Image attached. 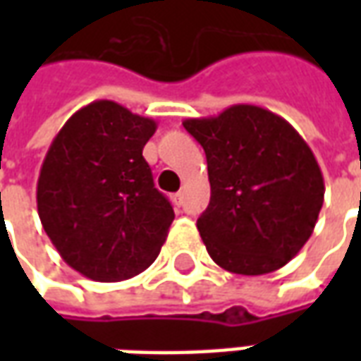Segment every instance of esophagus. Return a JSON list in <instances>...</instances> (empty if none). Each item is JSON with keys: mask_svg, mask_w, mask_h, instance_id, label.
<instances>
[{"mask_svg": "<svg viewBox=\"0 0 361 361\" xmlns=\"http://www.w3.org/2000/svg\"><path fill=\"white\" fill-rule=\"evenodd\" d=\"M172 201H173V204H176V207H181V204H183V193H181V191L173 193Z\"/></svg>", "mask_w": 361, "mask_h": 361, "instance_id": "obj_1", "label": "esophagus"}]
</instances>
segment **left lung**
Instances as JSON below:
<instances>
[{"label":"left lung","instance_id":"obj_1","mask_svg":"<svg viewBox=\"0 0 361 361\" xmlns=\"http://www.w3.org/2000/svg\"><path fill=\"white\" fill-rule=\"evenodd\" d=\"M183 127L207 154L211 203L197 228L212 261L247 276L279 271L310 240L323 207V173L307 142L253 104Z\"/></svg>","mask_w":361,"mask_h":361}]
</instances>
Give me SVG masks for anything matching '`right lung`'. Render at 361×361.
<instances>
[{"instance_id":"obj_1","label":"right lung","mask_w":361,"mask_h":361,"mask_svg":"<svg viewBox=\"0 0 361 361\" xmlns=\"http://www.w3.org/2000/svg\"><path fill=\"white\" fill-rule=\"evenodd\" d=\"M154 131V119L96 100L67 119L46 152L38 216L61 259L87 279H131L160 253L173 209L142 158Z\"/></svg>"}]
</instances>
